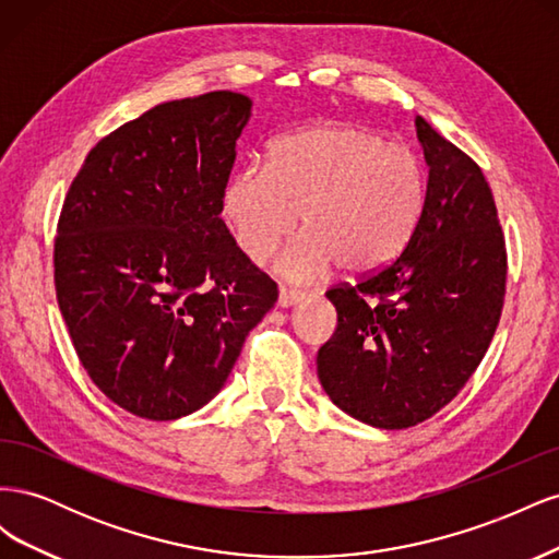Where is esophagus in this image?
<instances>
[{"instance_id":"obj_1","label":"esophagus","mask_w":559,"mask_h":559,"mask_svg":"<svg viewBox=\"0 0 559 559\" xmlns=\"http://www.w3.org/2000/svg\"><path fill=\"white\" fill-rule=\"evenodd\" d=\"M302 300H306V294L292 292V289H282L280 298H277V306L280 308H294V306H300Z\"/></svg>"}]
</instances>
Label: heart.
Returning a JSON list of instances; mask_svg holds the SVG:
<instances>
[{"label": "heart", "instance_id": "obj_1", "mask_svg": "<svg viewBox=\"0 0 559 559\" xmlns=\"http://www.w3.org/2000/svg\"><path fill=\"white\" fill-rule=\"evenodd\" d=\"M427 183L411 151L349 123L284 134L265 170L240 167L222 189V214L253 263L292 238L277 270L294 282L324 277L337 263L349 275L378 273L408 247L425 212Z\"/></svg>", "mask_w": 559, "mask_h": 559}]
</instances>
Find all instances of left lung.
I'll return each instance as SVG.
<instances>
[{
  "label": "left lung",
  "instance_id": "1",
  "mask_svg": "<svg viewBox=\"0 0 559 559\" xmlns=\"http://www.w3.org/2000/svg\"><path fill=\"white\" fill-rule=\"evenodd\" d=\"M429 165L425 212L401 257L326 292L337 329L317 354L326 396L376 429H408L448 405L483 361L506 294L492 191L464 151L415 118Z\"/></svg>",
  "mask_w": 559,
  "mask_h": 559
}]
</instances>
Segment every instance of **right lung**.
<instances>
[{
  "mask_svg": "<svg viewBox=\"0 0 559 559\" xmlns=\"http://www.w3.org/2000/svg\"><path fill=\"white\" fill-rule=\"evenodd\" d=\"M251 107L214 91L148 109L97 142L64 198L58 306L91 380L138 417L207 405L277 300L218 216Z\"/></svg>",
  "mask_w": 559,
  "mask_h": 559,
  "instance_id": "1",
  "label": "right lung"
}]
</instances>
